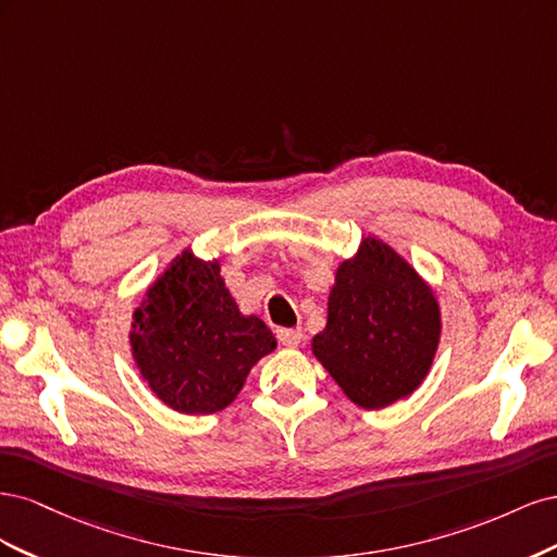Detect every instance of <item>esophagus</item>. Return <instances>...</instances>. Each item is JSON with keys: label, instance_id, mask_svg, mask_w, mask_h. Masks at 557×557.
Masks as SVG:
<instances>
[{"label": "esophagus", "instance_id": "34e87169", "mask_svg": "<svg viewBox=\"0 0 557 557\" xmlns=\"http://www.w3.org/2000/svg\"><path fill=\"white\" fill-rule=\"evenodd\" d=\"M276 336H278V342L283 344V346H288V348H295L299 342H301V330H290V327H281V330H276Z\"/></svg>", "mask_w": 557, "mask_h": 557}]
</instances>
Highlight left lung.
<instances>
[{
	"mask_svg": "<svg viewBox=\"0 0 557 557\" xmlns=\"http://www.w3.org/2000/svg\"><path fill=\"white\" fill-rule=\"evenodd\" d=\"M442 336V311L416 269L376 237L336 269L327 325L311 350L350 401L383 409L428 376Z\"/></svg>",
	"mask_w": 557,
	"mask_h": 557,
	"instance_id": "1",
	"label": "left lung"
}]
</instances>
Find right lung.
<instances>
[{
    "label": "right lung",
    "instance_id": "right-lung-1",
    "mask_svg": "<svg viewBox=\"0 0 557 557\" xmlns=\"http://www.w3.org/2000/svg\"><path fill=\"white\" fill-rule=\"evenodd\" d=\"M132 358L144 381L178 413H215L237 399L252 367L276 348L258 315H244L221 262L183 250L148 285L132 313Z\"/></svg>",
    "mask_w": 557,
    "mask_h": 557
}]
</instances>
